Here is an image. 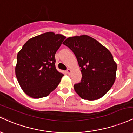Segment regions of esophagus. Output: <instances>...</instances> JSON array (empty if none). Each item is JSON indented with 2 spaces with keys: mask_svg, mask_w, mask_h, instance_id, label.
I'll return each mask as SVG.
<instances>
[{
  "mask_svg": "<svg viewBox=\"0 0 133 133\" xmlns=\"http://www.w3.org/2000/svg\"><path fill=\"white\" fill-rule=\"evenodd\" d=\"M71 69H67V73H68V74H71Z\"/></svg>",
  "mask_w": 133,
  "mask_h": 133,
  "instance_id": "1",
  "label": "esophagus"
}]
</instances>
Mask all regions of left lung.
Instances as JSON below:
<instances>
[{
	"instance_id": "8db88e82",
	"label": "left lung",
	"mask_w": 133,
	"mask_h": 133,
	"mask_svg": "<svg viewBox=\"0 0 133 133\" xmlns=\"http://www.w3.org/2000/svg\"><path fill=\"white\" fill-rule=\"evenodd\" d=\"M75 54L82 79L74 85L83 99H98L108 92L116 79L117 64L108 49L91 37L82 35L69 37L62 43Z\"/></svg>"
}]
</instances>
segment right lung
<instances>
[{"instance_id":"add662e5","label":"right lung","mask_w":133,"mask_h":133,"mask_svg":"<svg viewBox=\"0 0 133 133\" xmlns=\"http://www.w3.org/2000/svg\"><path fill=\"white\" fill-rule=\"evenodd\" d=\"M65 38L52 32L42 34L27 41L18 52L16 75L27 95L46 97L59 85L64 74L56 69L55 54Z\"/></svg>"}]
</instances>
